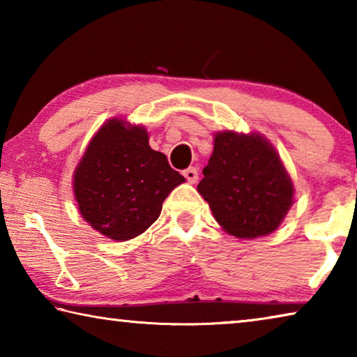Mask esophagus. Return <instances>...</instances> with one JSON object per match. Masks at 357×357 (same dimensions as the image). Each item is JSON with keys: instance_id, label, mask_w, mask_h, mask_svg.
<instances>
[{"instance_id": "34e87169", "label": "esophagus", "mask_w": 357, "mask_h": 357, "mask_svg": "<svg viewBox=\"0 0 357 357\" xmlns=\"http://www.w3.org/2000/svg\"><path fill=\"white\" fill-rule=\"evenodd\" d=\"M184 176L190 184H195L198 181V170L195 167H189L187 170H184Z\"/></svg>"}]
</instances>
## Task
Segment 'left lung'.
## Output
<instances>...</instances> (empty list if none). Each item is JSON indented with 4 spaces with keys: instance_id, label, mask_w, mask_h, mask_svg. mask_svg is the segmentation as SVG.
Wrapping results in <instances>:
<instances>
[{
    "instance_id": "obj_1",
    "label": "left lung",
    "mask_w": 357,
    "mask_h": 357,
    "mask_svg": "<svg viewBox=\"0 0 357 357\" xmlns=\"http://www.w3.org/2000/svg\"><path fill=\"white\" fill-rule=\"evenodd\" d=\"M197 185L214 219L238 239L268 236L294 202V185L279 153L258 132L222 130Z\"/></svg>"
}]
</instances>
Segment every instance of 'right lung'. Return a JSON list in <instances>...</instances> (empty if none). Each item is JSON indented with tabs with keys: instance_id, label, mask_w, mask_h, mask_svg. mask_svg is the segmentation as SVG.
Segmentation results:
<instances>
[{
	"instance_id": "add662e5",
	"label": "right lung",
	"mask_w": 357,
	"mask_h": 357,
	"mask_svg": "<svg viewBox=\"0 0 357 357\" xmlns=\"http://www.w3.org/2000/svg\"><path fill=\"white\" fill-rule=\"evenodd\" d=\"M184 176L149 146L148 130L123 118L100 126L78 162L72 187L78 213L108 239H134L159 219Z\"/></svg>"
}]
</instances>
